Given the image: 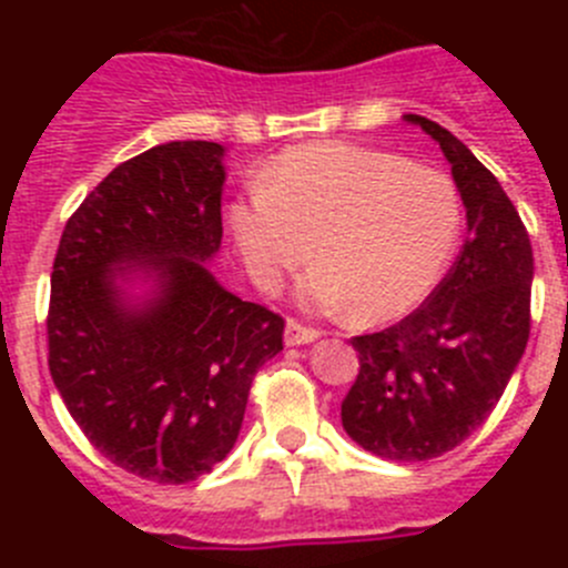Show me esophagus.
<instances>
[{"instance_id":"1","label":"esophagus","mask_w":568,"mask_h":568,"mask_svg":"<svg viewBox=\"0 0 568 568\" xmlns=\"http://www.w3.org/2000/svg\"><path fill=\"white\" fill-rule=\"evenodd\" d=\"M318 338H321L318 329L304 327V324H298V321H287V327H284V344L287 346L313 344V341H318Z\"/></svg>"}]
</instances>
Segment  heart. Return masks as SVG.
I'll return each mask as SVG.
<instances>
[{
	"instance_id": "1",
	"label": "heart",
	"mask_w": 568,
	"mask_h": 568,
	"mask_svg": "<svg viewBox=\"0 0 568 568\" xmlns=\"http://www.w3.org/2000/svg\"><path fill=\"white\" fill-rule=\"evenodd\" d=\"M230 230L261 290L301 267L315 239L321 264L298 298L386 321L418 307L444 278L458 247L460 195L449 175L400 155L307 144L261 173V190L230 207Z\"/></svg>"
}]
</instances>
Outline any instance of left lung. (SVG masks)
Masks as SVG:
<instances>
[{
    "mask_svg": "<svg viewBox=\"0 0 568 568\" xmlns=\"http://www.w3.org/2000/svg\"><path fill=\"white\" fill-rule=\"evenodd\" d=\"M453 164L466 244L420 310L358 335V378L341 404L344 433L386 460H429L464 444L495 409L529 341L535 261L500 182L438 122L406 113Z\"/></svg>",
    "mask_w": 568,
    "mask_h": 568,
    "instance_id": "left-lung-1",
    "label": "left lung"
}]
</instances>
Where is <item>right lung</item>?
I'll list each match as a JSON object with an SVG mask.
<instances>
[{"label": "right lung", "mask_w": 568, "mask_h": 568, "mask_svg": "<svg viewBox=\"0 0 568 568\" xmlns=\"http://www.w3.org/2000/svg\"><path fill=\"white\" fill-rule=\"evenodd\" d=\"M219 142L155 144L64 224L50 273V375L84 438L155 484L230 455L284 321L210 273L222 247Z\"/></svg>", "instance_id": "add662e5"}]
</instances>
